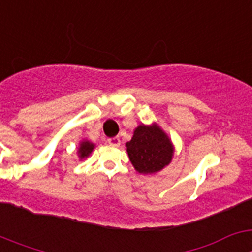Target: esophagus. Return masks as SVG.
<instances>
[{
  "label": "esophagus",
  "instance_id": "1",
  "mask_svg": "<svg viewBox=\"0 0 252 252\" xmlns=\"http://www.w3.org/2000/svg\"><path fill=\"white\" fill-rule=\"evenodd\" d=\"M108 141V144L112 146H120V137H110V139L107 140Z\"/></svg>",
  "mask_w": 252,
  "mask_h": 252
}]
</instances>
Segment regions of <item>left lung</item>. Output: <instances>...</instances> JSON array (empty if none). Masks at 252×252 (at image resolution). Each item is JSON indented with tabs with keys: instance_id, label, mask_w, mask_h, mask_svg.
<instances>
[{
	"instance_id": "8db88e82",
	"label": "left lung",
	"mask_w": 252,
	"mask_h": 252,
	"mask_svg": "<svg viewBox=\"0 0 252 252\" xmlns=\"http://www.w3.org/2000/svg\"><path fill=\"white\" fill-rule=\"evenodd\" d=\"M126 148L133 168L141 174H153L164 169L174 154L170 139L157 124L137 126Z\"/></svg>"
}]
</instances>
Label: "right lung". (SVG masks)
I'll return each mask as SVG.
<instances>
[{
  "instance_id": "obj_1",
  "label": "right lung",
  "mask_w": 252,
  "mask_h": 252,
  "mask_svg": "<svg viewBox=\"0 0 252 252\" xmlns=\"http://www.w3.org/2000/svg\"><path fill=\"white\" fill-rule=\"evenodd\" d=\"M93 149H94V144H92L88 140H83L79 144V149H78V157L79 159H86V158L90 157V154L92 153Z\"/></svg>"
}]
</instances>
